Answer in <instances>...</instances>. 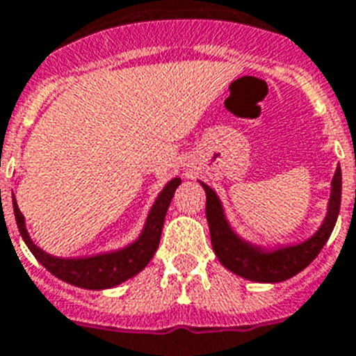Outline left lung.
I'll list each match as a JSON object with an SVG mask.
<instances>
[{
  "label": "left lung",
  "instance_id": "left-lung-1",
  "mask_svg": "<svg viewBox=\"0 0 356 356\" xmlns=\"http://www.w3.org/2000/svg\"><path fill=\"white\" fill-rule=\"evenodd\" d=\"M204 187L207 202H205V214L211 231V243H213L214 254L218 257L222 266L238 277L248 278L252 282H264V284H277L287 278L295 277L305 267L309 266L325 242L333 233L337 218L340 213V198H342V171L340 165L334 171L331 180V195L327 204V214L324 222L315 234L300 243L293 245H278L275 249H267L262 245L243 240L233 231L225 218L224 207L218 195L211 189L209 185L200 181Z\"/></svg>",
  "mask_w": 356,
  "mask_h": 356
}]
</instances>
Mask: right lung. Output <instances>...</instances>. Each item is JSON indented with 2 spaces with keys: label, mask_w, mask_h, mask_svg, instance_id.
Instances as JSON below:
<instances>
[{
  "label": "right lung",
  "mask_w": 356,
  "mask_h": 356,
  "mask_svg": "<svg viewBox=\"0 0 356 356\" xmlns=\"http://www.w3.org/2000/svg\"><path fill=\"white\" fill-rule=\"evenodd\" d=\"M181 184L180 178H172L167 181L165 187L161 189L158 198L154 200L151 211L147 214L145 225H143L140 236L132 243L122 249L108 252H99L94 257L83 258H60L52 257L43 249H40L36 243L31 240V234L25 227V216L22 214L16 204V198L13 200L14 216L19 229V234L25 240L26 248L36 257L38 262L51 271L56 278L67 282L70 286L83 287V289H108V287L120 286L122 282L136 277L147 264L151 262L154 252L160 243L161 229L165 222V214L169 209L175 191Z\"/></svg>",
  "instance_id": "obj_1"
}]
</instances>
